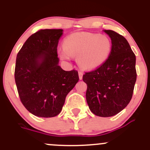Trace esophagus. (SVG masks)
<instances>
[{"label":"esophagus","mask_w":150,"mask_h":150,"mask_svg":"<svg viewBox=\"0 0 150 150\" xmlns=\"http://www.w3.org/2000/svg\"><path fill=\"white\" fill-rule=\"evenodd\" d=\"M83 72L82 71H79V79L81 80L83 79Z\"/></svg>","instance_id":"1"}]
</instances>
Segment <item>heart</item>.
I'll return each mask as SVG.
<instances>
[{"instance_id": "obj_1", "label": "heart", "mask_w": 150, "mask_h": 150, "mask_svg": "<svg viewBox=\"0 0 150 150\" xmlns=\"http://www.w3.org/2000/svg\"><path fill=\"white\" fill-rule=\"evenodd\" d=\"M64 48L59 51L62 59L77 57V63L85 69H93L102 65L110 56L112 44L107 35L97 33H76L64 40Z\"/></svg>"}]
</instances>
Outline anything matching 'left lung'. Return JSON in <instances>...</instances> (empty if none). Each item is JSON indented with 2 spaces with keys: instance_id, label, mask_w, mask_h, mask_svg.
<instances>
[{
  "instance_id": "1",
  "label": "left lung",
  "mask_w": 150,
  "mask_h": 150,
  "mask_svg": "<svg viewBox=\"0 0 150 150\" xmlns=\"http://www.w3.org/2000/svg\"><path fill=\"white\" fill-rule=\"evenodd\" d=\"M111 39L108 59L96 69L86 72V98L91 111L100 117H111L128 105L137 79L136 57L128 42L112 30H104Z\"/></svg>"
}]
</instances>
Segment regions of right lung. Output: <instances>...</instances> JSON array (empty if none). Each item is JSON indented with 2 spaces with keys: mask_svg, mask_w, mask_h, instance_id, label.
Listing matches in <instances>:
<instances>
[{
  "mask_svg": "<svg viewBox=\"0 0 150 150\" xmlns=\"http://www.w3.org/2000/svg\"><path fill=\"white\" fill-rule=\"evenodd\" d=\"M62 29L40 30L23 45L16 58L15 81L22 103L33 115L59 114L67 95L79 81L76 70L59 66L57 46Z\"/></svg>",
  "mask_w": 150,
  "mask_h": 150,
  "instance_id": "add662e5",
  "label": "right lung"
}]
</instances>
